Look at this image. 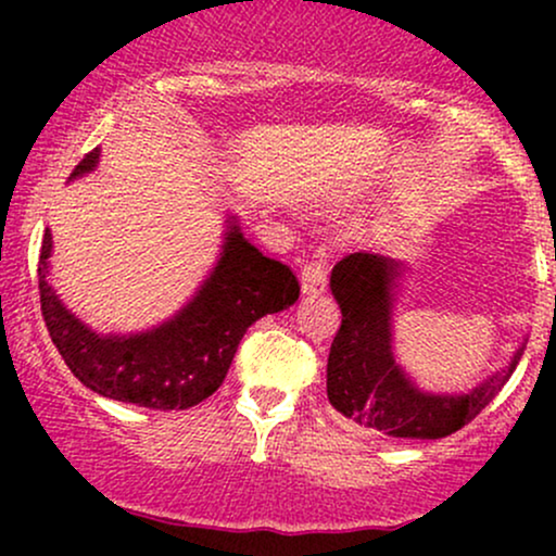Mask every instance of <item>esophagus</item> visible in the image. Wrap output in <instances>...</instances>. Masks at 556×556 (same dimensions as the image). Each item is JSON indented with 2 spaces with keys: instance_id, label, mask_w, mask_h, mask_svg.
Listing matches in <instances>:
<instances>
[{
  "instance_id": "34e87169",
  "label": "esophagus",
  "mask_w": 556,
  "mask_h": 556,
  "mask_svg": "<svg viewBox=\"0 0 556 556\" xmlns=\"http://www.w3.org/2000/svg\"><path fill=\"white\" fill-rule=\"evenodd\" d=\"M329 279V261L327 258H314L300 269V285H303L305 295H321L327 290Z\"/></svg>"
}]
</instances>
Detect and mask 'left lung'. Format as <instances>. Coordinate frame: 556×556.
<instances>
[{
	"mask_svg": "<svg viewBox=\"0 0 556 556\" xmlns=\"http://www.w3.org/2000/svg\"><path fill=\"white\" fill-rule=\"evenodd\" d=\"M397 264L376 253H350L331 271V292L342 308L327 363V394L337 413L392 439H442L460 431L489 405L518 366L489 376L460 397L424 394L407 381L389 344V287Z\"/></svg>",
	"mask_w": 556,
	"mask_h": 556,
	"instance_id": "obj_1",
	"label": "left lung"
}]
</instances>
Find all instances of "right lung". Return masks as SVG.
Wrapping results in <instances>:
<instances>
[{
    "label": "right lung",
    "instance_id": "1",
    "mask_svg": "<svg viewBox=\"0 0 556 556\" xmlns=\"http://www.w3.org/2000/svg\"><path fill=\"white\" fill-rule=\"evenodd\" d=\"M96 159L99 151L83 156L73 175L91 169ZM49 253L52 235L47 229L38 256L41 316L70 371L104 397L151 410H188L212 397L248 327L261 316L285 311L300 295L295 271L264 256L232 227L219 266L182 314L146 334L99 337L47 285Z\"/></svg>",
    "mask_w": 556,
    "mask_h": 556
}]
</instances>
